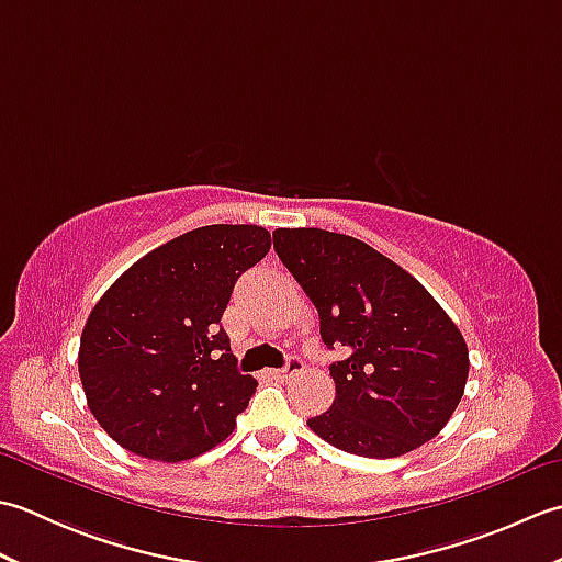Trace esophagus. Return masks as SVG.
Masks as SVG:
<instances>
[{"label": "esophagus", "instance_id": "esophagus-1", "mask_svg": "<svg viewBox=\"0 0 562 562\" xmlns=\"http://www.w3.org/2000/svg\"><path fill=\"white\" fill-rule=\"evenodd\" d=\"M302 369H304L302 357L290 355V357H288V362H284V367H282V369H272V376H274V379H288V376L300 374Z\"/></svg>", "mask_w": 562, "mask_h": 562}]
</instances>
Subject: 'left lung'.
Masks as SVG:
<instances>
[{"label":"left lung","mask_w":562,"mask_h":562,"mask_svg":"<svg viewBox=\"0 0 562 562\" xmlns=\"http://www.w3.org/2000/svg\"><path fill=\"white\" fill-rule=\"evenodd\" d=\"M282 260L318 312L336 401L306 425L328 445L393 459L439 435L463 396L469 348L411 272L360 238L326 229L272 232Z\"/></svg>","instance_id":"1"}]
</instances>
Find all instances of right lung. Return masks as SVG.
Returning a JSON list of instances; mask_svg holds the SVG:
<instances>
[{
  "instance_id": "right-lung-1",
  "label": "right lung",
  "mask_w": 562,
  "mask_h": 562,
  "mask_svg": "<svg viewBox=\"0 0 562 562\" xmlns=\"http://www.w3.org/2000/svg\"><path fill=\"white\" fill-rule=\"evenodd\" d=\"M268 250L262 226H200L137 260L93 306L79 376L117 445L176 463L232 435L258 381L236 369L220 321L236 280Z\"/></svg>"
}]
</instances>
